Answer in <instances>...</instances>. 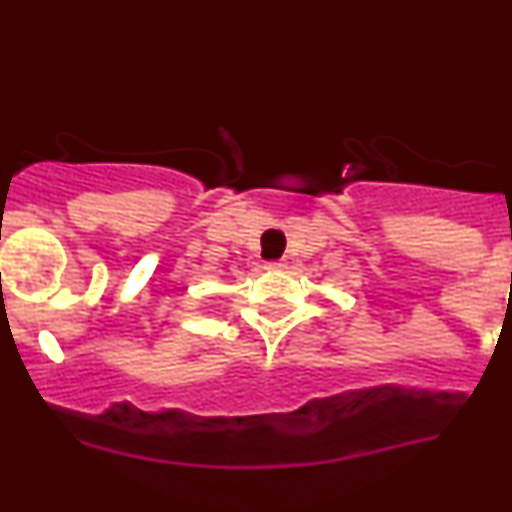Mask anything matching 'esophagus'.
<instances>
[{
  "label": "esophagus",
  "mask_w": 512,
  "mask_h": 512,
  "mask_svg": "<svg viewBox=\"0 0 512 512\" xmlns=\"http://www.w3.org/2000/svg\"><path fill=\"white\" fill-rule=\"evenodd\" d=\"M264 267H267V269H284V262H267Z\"/></svg>",
  "instance_id": "1"
}]
</instances>
